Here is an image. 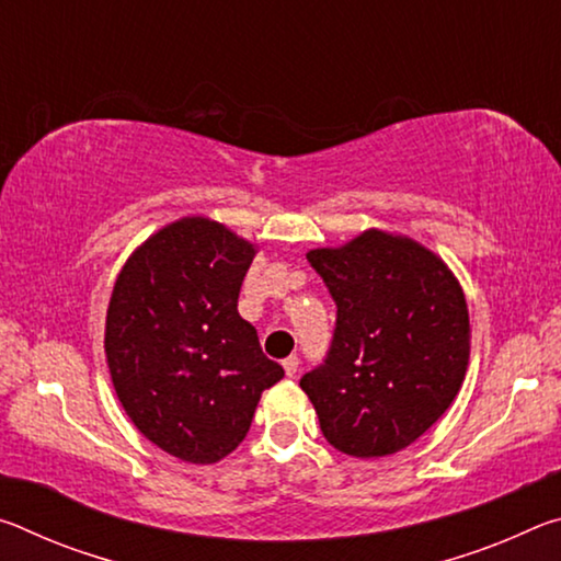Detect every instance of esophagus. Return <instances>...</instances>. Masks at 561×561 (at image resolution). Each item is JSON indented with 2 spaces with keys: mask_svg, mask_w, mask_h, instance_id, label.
Masks as SVG:
<instances>
[{
  "mask_svg": "<svg viewBox=\"0 0 561 561\" xmlns=\"http://www.w3.org/2000/svg\"><path fill=\"white\" fill-rule=\"evenodd\" d=\"M282 366H284V374L294 376V374H297V368H299V358L297 356H287V358L282 360Z\"/></svg>",
  "mask_w": 561,
  "mask_h": 561,
  "instance_id": "obj_1",
  "label": "esophagus"
}]
</instances>
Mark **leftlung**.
<instances>
[{
  "label": "left lung",
  "instance_id": "obj_1",
  "mask_svg": "<svg viewBox=\"0 0 561 561\" xmlns=\"http://www.w3.org/2000/svg\"><path fill=\"white\" fill-rule=\"evenodd\" d=\"M336 301L324 364L301 376L324 438L354 458L408 448L448 411L470 360L460 282L411 237L366 230L307 254Z\"/></svg>",
  "mask_w": 561,
  "mask_h": 561
}]
</instances>
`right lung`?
Returning <instances> with one entry per match:
<instances>
[{"mask_svg": "<svg viewBox=\"0 0 561 561\" xmlns=\"http://www.w3.org/2000/svg\"><path fill=\"white\" fill-rule=\"evenodd\" d=\"M254 244L207 217L150 234L123 264L106 314V360L133 425L175 458L210 465L250 431L284 368L237 311Z\"/></svg>", "mask_w": 561, "mask_h": 561, "instance_id": "right-lung-1", "label": "right lung"}]
</instances>
